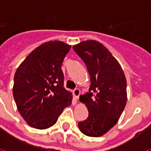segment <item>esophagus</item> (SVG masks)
I'll use <instances>...</instances> for the list:
<instances>
[{
  "mask_svg": "<svg viewBox=\"0 0 151 151\" xmlns=\"http://www.w3.org/2000/svg\"><path fill=\"white\" fill-rule=\"evenodd\" d=\"M73 94H74L75 97L76 98V100H78L79 98L80 95V90L78 88H76L73 91Z\"/></svg>",
  "mask_w": 151,
  "mask_h": 151,
  "instance_id": "esophagus-1",
  "label": "esophagus"
}]
</instances>
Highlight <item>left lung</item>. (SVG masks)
<instances>
[{
	"mask_svg": "<svg viewBox=\"0 0 151 151\" xmlns=\"http://www.w3.org/2000/svg\"><path fill=\"white\" fill-rule=\"evenodd\" d=\"M90 75L91 86L80 101L88 110L87 119L78 122L84 134L100 137L117 123L127 101L126 78L115 57L106 47L94 40L73 46Z\"/></svg>",
	"mask_w": 151,
	"mask_h": 151,
	"instance_id": "1",
	"label": "left lung"
}]
</instances>
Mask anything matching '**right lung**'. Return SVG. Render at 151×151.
Returning a JSON list of instances; mask_svg holds the SVG:
<instances>
[{
  "instance_id": "1",
  "label": "right lung",
  "mask_w": 151,
  "mask_h": 151,
  "mask_svg": "<svg viewBox=\"0 0 151 151\" xmlns=\"http://www.w3.org/2000/svg\"><path fill=\"white\" fill-rule=\"evenodd\" d=\"M70 47L63 41L45 42L31 52L16 71L13 97L19 113L31 127L48 129L71 105L72 93L64 88L61 69Z\"/></svg>"
}]
</instances>
